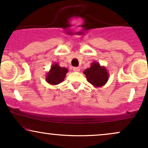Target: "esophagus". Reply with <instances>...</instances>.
<instances>
[{
  "label": "esophagus",
  "instance_id": "1",
  "mask_svg": "<svg viewBox=\"0 0 148 148\" xmlns=\"http://www.w3.org/2000/svg\"><path fill=\"white\" fill-rule=\"evenodd\" d=\"M73 70H74V72H79V71H80V67H73Z\"/></svg>",
  "mask_w": 148,
  "mask_h": 148
}]
</instances>
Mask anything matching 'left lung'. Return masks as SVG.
Here are the masks:
<instances>
[{
  "label": "left lung",
  "mask_w": 148,
  "mask_h": 148,
  "mask_svg": "<svg viewBox=\"0 0 148 148\" xmlns=\"http://www.w3.org/2000/svg\"><path fill=\"white\" fill-rule=\"evenodd\" d=\"M88 81L95 87H101L106 84L108 79V73L105 67L97 62H93L90 67L84 72Z\"/></svg>",
  "instance_id": "1"
}]
</instances>
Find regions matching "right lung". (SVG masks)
<instances>
[{
	"label": "right lung",
	"mask_w": 148,
	"mask_h": 148,
	"mask_svg": "<svg viewBox=\"0 0 148 148\" xmlns=\"http://www.w3.org/2000/svg\"><path fill=\"white\" fill-rule=\"evenodd\" d=\"M68 69L61 67L58 63L53 64L51 67L50 71L46 76V81L51 85H58L64 81Z\"/></svg>",
	"instance_id": "add662e5"
}]
</instances>
